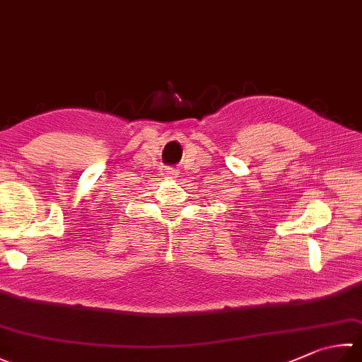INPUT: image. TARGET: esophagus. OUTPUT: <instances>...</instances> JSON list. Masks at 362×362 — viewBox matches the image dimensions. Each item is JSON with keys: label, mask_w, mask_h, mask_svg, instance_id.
Wrapping results in <instances>:
<instances>
[{"label": "esophagus", "mask_w": 362, "mask_h": 362, "mask_svg": "<svg viewBox=\"0 0 362 362\" xmlns=\"http://www.w3.org/2000/svg\"><path fill=\"white\" fill-rule=\"evenodd\" d=\"M165 173L167 175H178V170L173 167H165Z\"/></svg>", "instance_id": "esophagus-1"}]
</instances>
